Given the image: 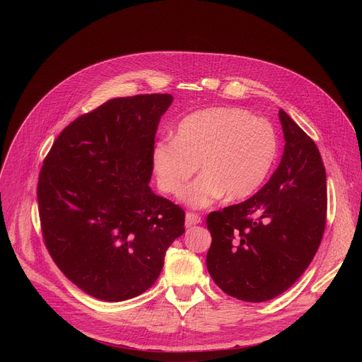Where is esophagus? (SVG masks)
<instances>
[{"instance_id":"obj_1","label":"esophagus","mask_w":362,"mask_h":362,"mask_svg":"<svg viewBox=\"0 0 362 362\" xmlns=\"http://www.w3.org/2000/svg\"><path fill=\"white\" fill-rule=\"evenodd\" d=\"M201 223V217L195 213H187L186 214V220H185V224L186 227H191V226H195V224H199Z\"/></svg>"}]
</instances>
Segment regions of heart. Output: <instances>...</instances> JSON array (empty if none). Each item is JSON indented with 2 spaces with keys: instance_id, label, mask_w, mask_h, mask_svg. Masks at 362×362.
Wrapping results in <instances>:
<instances>
[{
  "instance_id": "obj_1",
  "label": "heart",
  "mask_w": 362,
  "mask_h": 362,
  "mask_svg": "<svg viewBox=\"0 0 362 362\" xmlns=\"http://www.w3.org/2000/svg\"><path fill=\"white\" fill-rule=\"evenodd\" d=\"M279 152L274 126L235 107H213L185 116L175 139H160L151 151L157 185L177 195L199 166L202 176L182 201L205 208L221 197L239 201L255 194L269 177Z\"/></svg>"
}]
</instances>
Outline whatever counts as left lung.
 Wrapping results in <instances>:
<instances>
[{
	"label": "left lung",
	"instance_id": "8db88e82",
	"mask_svg": "<svg viewBox=\"0 0 362 362\" xmlns=\"http://www.w3.org/2000/svg\"><path fill=\"white\" fill-rule=\"evenodd\" d=\"M284 152L259 191L240 204L213 211L206 269L227 295L246 302L270 300L311 264L326 227V168L314 141L279 111Z\"/></svg>",
	"mask_w": 362,
	"mask_h": 362
}]
</instances>
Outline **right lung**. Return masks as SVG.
<instances>
[{"label":"right lung","mask_w":362,"mask_h":362,"mask_svg":"<svg viewBox=\"0 0 362 362\" xmlns=\"http://www.w3.org/2000/svg\"><path fill=\"white\" fill-rule=\"evenodd\" d=\"M170 93L114 98L71 122L37 180L47 250L88 295L120 302L158 279L185 211L151 191V151Z\"/></svg>","instance_id":"add662e5"}]
</instances>
